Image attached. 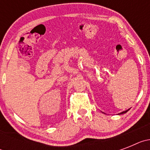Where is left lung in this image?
I'll list each match as a JSON object with an SVG mask.
<instances>
[{"label": "left lung", "instance_id": "8db88e82", "mask_svg": "<svg viewBox=\"0 0 150 150\" xmlns=\"http://www.w3.org/2000/svg\"><path fill=\"white\" fill-rule=\"evenodd\" d=\"M129 110H130V109L127 110H125V111H123V112H120V113H119V115H121V114H123V113H125V112H128V111Z\"/></svg>", "mask_w": 150, "mask_h": 150}]
</instances>
